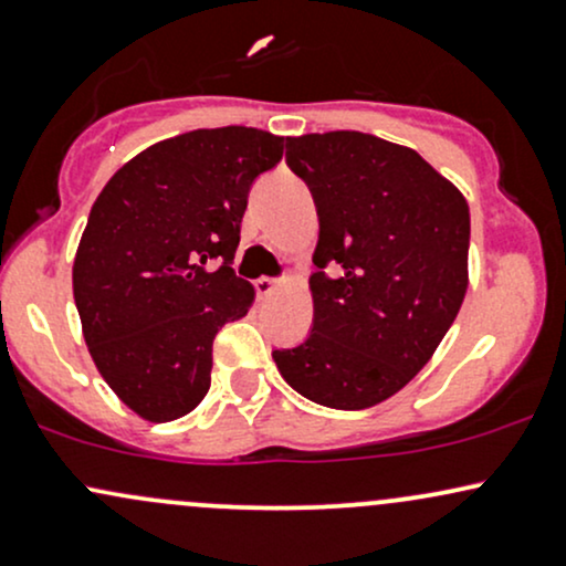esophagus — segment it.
Instances as JSON below:
<instances>
[{"label":"esophagus","instance_id":"esophagus-1","mask_svg":"<svg viewBox=\"0 0 566 566\" xmlns=\"http://www.w3.org/2000/svg\"><path fill=\"white\" fill-rule=\"evenodd\" d=\"M255 290H258V295H261V297L274 295V292L279 290V279H271V276L255 279Z\"/></svg>","mask_w":566,"mask_h":566}]
</instances>
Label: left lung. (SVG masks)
<instances>
[{
  "instance_id": "1",
  "label": "left lung",
  "mask_w": 566,
  "mask_h": 566,
  "mask_svg": "<svg viewBox=\"0 0 566 566\" xmlns=\"http://www.w3.org/2000/svg\"><path fill=\"white\" fill-rule=\"evenodd\" d=\"M287 165L314 197L319 271L311 335L274 361L316 405L375 407L428 365L463 305L469 201L418 151L354 129L287 138Z\"/></svg>"
}]
</instances>
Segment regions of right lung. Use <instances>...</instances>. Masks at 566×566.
Masks as SVG:
<instances>
[{"label":"right lung","mask_w":566,"mask_h":566,"mask_svg":"<svg viewBox=\"0 0 566 566\" xmlns=\"http://www.w3.org/2000/svg\"><path fill=\"white\" fill-rule=\"evenodd\" d=\"M282 151L265 129H193L129 159L95 199L74 301L97 373L143 420L184 418L210 391L212 340L255 301L231 269L247 193Z\"/></svg>","instance_id":"add662e5"}]
</instances>
